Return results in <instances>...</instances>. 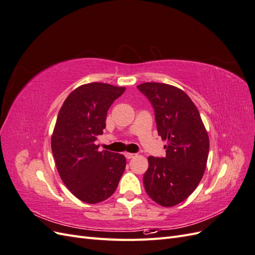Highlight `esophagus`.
<instances>
[{
  "mask_svg": "<svg viewBox=\"0 0 255 255\" xmlns=\"http://www.w3.org/2000/svg\"><path fill=\"white\" fill-rule=\"evenodd\" d=\"M125 155H126V157H127L128 159H130V158H134V157L136 156V154H135V153H126Z\"/></svg>",
  "mask_w": 255,
  "mask_h": 255,
  "instance_id": "esophagus-1",
  "label": "esophagus"
}]
</instances>
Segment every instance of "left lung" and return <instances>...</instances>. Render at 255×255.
I'll use <instances>...</instances> for the list:
<instances>
[{
    "instance_id": "obj_1",
    "label": "left lung",
    "mask_w": 255,
    "mask_h": 255,
    "mask_svg": "<svg viewBox=\"0 0 255 255\" xmlns=\"http://www.w3.org/2000/svg\"><path fill=\"white\" fill-rule=\"evenodd\" d=\"M137 88L151 102L158 135L167 141L165 157H148L144 189L157 204L174 206L201 181L210 139L198 109L183 90L163 83H143Z\"/></svg>"
}]
</instances>
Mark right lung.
I'll return each mask as SVG.
<instances>
[{"mask_svg":"<svg viewBox=\"0 0 255 255\" xmlns=\"http://www.w3.org/2000/svg\"><path fill=\"white\" fill-rule=\"evenodd\" d=\"M126 87L105 83L85 84L74 89L61 106L51 148L57 171L67 188L85 203L110 198L125 172L127 160L119 153L98 151L107 111Z\"/></svg>","mask_w":255,"mask_h":255,"instance_id":"1","label":"right lung"}]
</instances>
